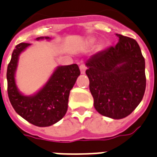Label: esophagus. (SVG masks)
Here are the masks:
<instances>
[{"label": "esophagus", "instance_id": "esophagus-1", "mask_svg": "<svg viewBox=\"0 0 157 157\" xmlns=\"http://www.w3.org/2000/svg\"><path fill=\"white\" fill-rule=\"evenodd\" d=\"M79 69H80V71H81V74H85V71H86V70H87V67H86V65H84V64H80L79 65Z\"/></svg>", "mask_w": 157, "mask_h": 157}]
</instances>
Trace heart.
I'll list each match as a JSON object with an SVG mask.
<instances>
[{
  "label": "heart",
  "instance_id": "heart-1",
  "mask_svg": "<svg viewBox=\"0 0 157 157\" xmlns=\"http://www.w3.org/2000/svg\"><path fill=\"white\" fill-rule=\"evenodd\" d=\"M92 43H93V40H90L88 42V44H92Z\"/></svg>",
  "mask_w": 157,
  "mask_h": 157
}]
</instances>
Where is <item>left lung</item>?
<instances>
[{"label": "left lung", "mask_w": 157, "mask_h": 157, "mask_svg": "<svg viewBox=\"0 0 157 157\" xmlns=\"http://www.w3.org/2000/svg\"><path fill=\"white\" fill-rule=\"evenodd\" d=\"M115 46L98 52L86 62V75L101 115L120 120L135 110L146 89L145 59L136 40L116 34Z\"/></svg>", "instance_id": "left-lung-1"}]
</instances>
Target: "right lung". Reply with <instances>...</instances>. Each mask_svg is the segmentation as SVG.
I'll return each instance as SVG.
<instances>
[{
  "label": "right lung",
  "instance_id": "1",
  "mask_svg": "<svg viewBox=\"0 0 157 157\" xmlns=\"http://www.w3.org/2000/svg\"><path fill=\"white\" fill-rule=\"evenodd\" d=\"M49 39L48 37H37ZM29 43H19L12 53L7 67V92L14 110L24 120L38 127H47L60 120L68 109L70 90L79 76V68L76 64L59 66L44 87L31 97L22 95L18 91L14 73L19 54Z\"/></svg>",
  "mask_w": 157,
  "mask_h": 157
}]
</instances>
